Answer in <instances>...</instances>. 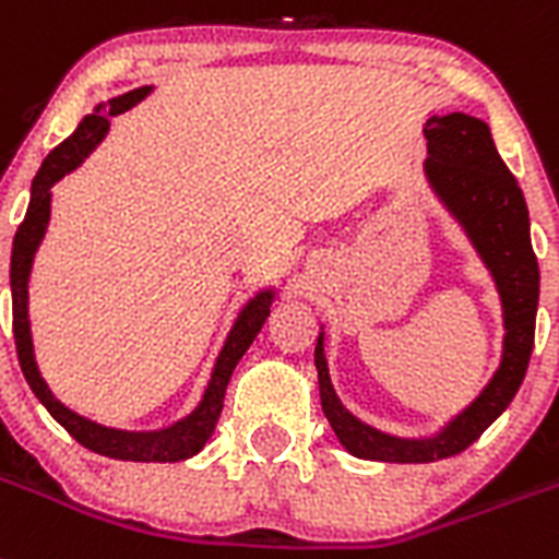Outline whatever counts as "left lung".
I'll list each match as a JSON object with an SVG mask.
<instances>
[{
	"instance_id": "obj_1",
	"label": "left lung",
	"mask_w": 559,
	"mask_h": 559,
	"mask_svg": "<svg viewBox=\"0 0 559 559\" xmlns=\"http://www.w3.org/2000/svg\"><path fill=\"white\" fill-rule=\"evenodd\" d=\"M425 138L427 182L453 213L455 222L464 227L501 295L503 329H507L501 366L481 394L475 396V402H469V407L450 419L439 433L427 439H400L366 425L343 407L332 388L326 354H323V332H320L314 346L320 405L340 444L357 459L427 464L467 450L514 400L535 346L540 270L532 250L528 207L518 179L495 148L484 120L469 118L464 111L433 115L425 123Z\"/></svg>"
}]
</instances>
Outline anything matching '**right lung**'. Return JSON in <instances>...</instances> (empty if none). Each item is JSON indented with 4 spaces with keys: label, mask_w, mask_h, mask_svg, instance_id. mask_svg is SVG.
<instances>
[{
    "label": "right lung",
    "mask_w": 559,
    "mask_h": 559,
    "mask_svg": "<svg viewBox=\"0 0 559 559\" xmlns=\"http://www.w3.org/2000/svg\"><path fill=\"white\" fill-rule=\"evenodd\" d=\"M148 92H152V86H140V90H132L126 92V95H118V98H111L109 104L95 106V111L86 115V118L78 123L75 132H72L64 143L56 145V148L47 154L45 163H41V168H38L31 188V205H27V213H24L22 225H19L11 252L13 337H16L19 366H22L24 380L33 388V394H36L38 402L50 411L52 419L64 427L72 439L81 441L86 450L120 461H182L191 459V455H197L199 450L205 448L211 433L216 430V421H219L222 402H225V391L227 382H230L233 368L239 366V360L245 357V352L250 348L255 334L264 326V320L270 318V307H273L275 298L273 289H264V293H259L255 298L247 300V307L239 312L230 334H227L225 346H222L219 357H216V366H213L211 382H207L205 394H202V402L193 407L186 419L174 421L171 427H163V430H148V433H132V430L104 427L98 425V421H90L84 419V416L72 414L70 407L61 405V402L52 396L50 388H47V382L41 380V373H38L36 357H33L31 320H27V281H31L33 255H36L38 245L45 239L47 225H50V188L56 186L61 177L75 171L78 165L95 152V145L106 138V132H109V118H115V115H120V111L126 109H132V106L140 104Z\"/></svg>",
    "instance_id": "obj_1"
}]
</instances>
